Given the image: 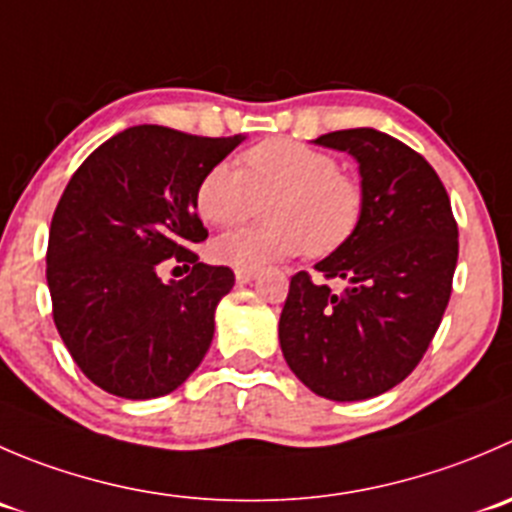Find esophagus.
I'll return each mask as SVG.
<instances>
[{
	"label": "esophagus",
	"instance_id": "esophagus-1",
	"mask_svg": "<svg viewBox=\"0 0 512 512\" xmlns=\"http://www.w3.org/2000/svg\"><path fill=\"white\" fill-rule=\"evenodd\" d=\"M235 280L240 282V285H247L250 280H255V272H252V270H237Z\"/></svg>",
	"mask_w": 512,
	"mask_h": 512
}]
</instances>
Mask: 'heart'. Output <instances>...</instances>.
Here are the masks:
<instances>
[{
	"label": "heart",
	"instance_id": "obj_1",
	"mask_svg": "<svg viewBox=\"0 0 512 512\" xmlns=\"http://www.w3.org/2000/svg\"><path fill=\"white\" fill-rule=\"evenodd\" d=\"M265 225L245 227L212 242V257L235 270H260L307 250L325 255L355 227L362 192L342 175L330 152L287 137L252 145L242 152V170L220 162L197 185V212L212 227H237L250 220L260 202Z\"/></svg>",
	"mask_w": 512,
	"mask_h": 512
}]
</instances>
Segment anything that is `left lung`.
<instances>
[{"label":"left lung","mask_w":512,"mask_h":512,"mask_svg":"<svg viewBox=\"0 0 512 512\" xmlns=\"http://www.w3.org/2000/svg\"><path fill=\"white\" fill-rule=\"evenodd\" d=\"M360 165L355 230L315 270L290 280L280 347L315 395L337 403L388 393L423 360L453 292L458 222L438 172L385 132L357 127L317 137Z\"/></svg>","instance_id":"obj_1"}]
</instances>
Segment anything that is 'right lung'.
I'll list each match as a JSON object with an SVG mask.
<instances>
[{
	"mask_svg": "<svg viewBox=\"0 0 512 512\" xmlns=\"http://www.w3.org/2000/svg\"><path fill=\"white\" fill-rule=\"evenodd\" d=\"M140 124L79 165L54 210L47 247L52 315L79 370L107 393L150 400L197 370L215 335L230 267L197 262L207 237L197 185L240 142ZM167 259L191 275L165 283Z\"/></svg>",
	"mask_w": 512,
	"mask_h": 512,
	"instance_id": "right-lung-1",
	"label": "right lung"
}]
</instances>
